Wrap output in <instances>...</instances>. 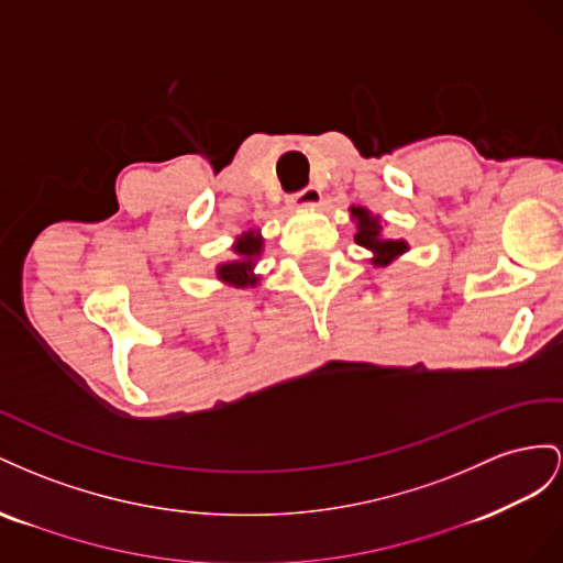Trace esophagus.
<instances>
[{"mask_svg":"<svg viewBox=\"0 0 563 563\" xmlns=\"http://www.w3.org/2000/svg\"><path fill=\"white\" fill-rule=\"evenodd\" d=\"M316 202H320V190L316 186H307V188H301V190H297L290 196V205H295V207L316 205Z\"/></svg>","mask_w":563,"mask_h":563,"instance_id":"1","label":"esophagus"}]
</instances>
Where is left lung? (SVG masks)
<instances>
[{
    "label": "left lung",
    "instance_id": "left-lung-1",
    "mask_svg": "<svg viewBox=\"0 0 563 563\" xmlns=\"http://www.w3.org/2000/svg\"><path fill=\"white\" fill-rule=\"evenodd\" d=\"M351 214L358 219L356 243L375 252V260H373L375 266H387L396 254L408 250L404 240H384V238H379L382 227H379L377 217H371V212L363 210V207H353Z\"/></svg>",
    "mask_w": 563,
    "mask_h": 563
}]
</instances>
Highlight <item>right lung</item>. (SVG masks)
<instances>
[{
  "label": "right lung",
  "mask_w": 563,
  "mask_h": 563,
  "mask_svg": "<svg viewBox=\"0 0 563 563\" xmlns=\"http://www.w3.org/2000/svg\"><path fill=\"white\" fill-rule=\"evenodd\" d=\"M235 254L240 260L219 266V278L227 280L235 287H245V285H256V276H252V266L254 260L262 254V238L245 233L243 238L235 243Z\"/></svg>",
  "instance_id": "add662e5"
}]
</instances>
